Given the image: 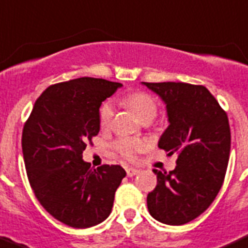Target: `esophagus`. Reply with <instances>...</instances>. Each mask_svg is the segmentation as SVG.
<instances>
[{
  "instance_id": "esophagus-1",
  "label": "esophagus",
  "mask_w": 248,
  "mask_h": 248,
  "mask_svg": "<svg viewBox=\"0 0 248 248\" xmlns=\"http://www.w3.org/2000/svg\"><path fill=\"white\" fill-rule=\"evenodd\" d=\"M126 172H127V176L132 177V176H135V175H137V173H140V170H138V169H133V168H127Z\"/></svg>"
}]
</instances>
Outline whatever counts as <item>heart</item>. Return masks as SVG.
Returning a JSON list of instances; mask_svg holds the SVG:
<instances>
[{
    "label": "heart",
    "instance_id": "1",
    "mask_svg": "<svg viewBox=\"0 0 248 248\" xmlns=\"http://www.w3.org/2000/svg\"><path fill=\"white\" fill-rule=\"evenodd\" d=\"M124 103L133 110L140 120H144L147 117L156 116L158 112V106L155 100L147 94V93H133L131 95L126 96L124 99ZM115 113V108L111 101L104 104L100 108V124L101 127H108L111 124V120ZM147 144L144 140H138V138H122L115 143V148L117 152L127 159H135L136 154L143 152Z\"/></svg>",
    "mask_w": 248,
    "mask_h": 248
}]
</instances>
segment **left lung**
<instances>
[{
  "mask_svg": "<svg viewBox=\"0 0 248 248\" xmlns=\"http://www.w3.org/2000/svg\"><path fill=\"white\" fill-rule=\"evenodd\" d=\"M164 101L169 126L158 147L179 154L170 172L154 170L158 184L148 194L150 215L168 225H184L215 200L225 177L231 135L226 112L203 85L145 83Z\"/></svg>",
  "mask_w": 248,
  "mask_h": 248,
  "instance_id": "8db88e82",
  "label": "left lung"
}]
</instances>
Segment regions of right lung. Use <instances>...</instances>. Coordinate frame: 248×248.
I'll list each match as a JSON object with an SVG mask.
<instances>
[{
	"label": "right lung",
	"instance_id": "add662e5",
	"mask_svg": "<svg viewBox=\"0 0 248 248\" xmlns=\"http://www.w3.org/2000/svg\"><path fill=\"white\" fill-rule=\"evenodd\" d=\"M121 83L82 77L51 85L25 122L22 149L35 197L55 219L77 229L103 223L126 176L120 165L93 169L83 150L100 131V108Z\"/></svg>",
	"mask_w": 248,
	"mask_h": 248
}]
</instances>
